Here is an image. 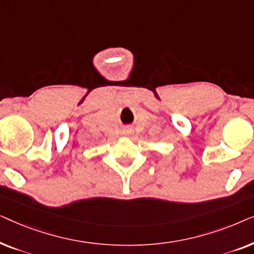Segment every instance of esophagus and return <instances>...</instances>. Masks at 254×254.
<instances>
[{
  "label": "esophagus",
  "instance_id": "1",
  "mask_svg": "<svg viewBox=\"0 0 254 254\" xmlns=\"http://www.w3.org/2000/svg\"><path fill=\"white\" fill-rule=\"evenodd\" d=\"M123 133H124L125 135H128V134L131 133V129H130V128H125V129L123 130Z\"/></svg>",
  "mask_w": 254,
  "mask_h": 254
}]
</instances>
